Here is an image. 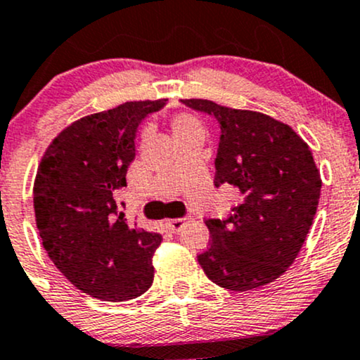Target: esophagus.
<instances>
[{
  "label": "esophagus",
  "instance_id": "34e87169",
  "mask_svg": "<svg viewBox=\"0 0 360 360\" xmlns=\"http://www.w3.org/2000/svg\"><path fill=\"white\" fill-rule=\"evenodd\" d=\"M188 221H191V218H188V217H184V218H173V220H168V221H166V225H168V227H169V231H173V232H180L181 229H184L185 225L188 224Z\"/></svg>",
  "mask_w": 360,
  "mask_h": 360
}]
</instances>
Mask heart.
<instances>
[{
    "label": "heart",
    "instance_id": "obj_1",
    "mask_svg": "<svg viewBox=\"0 0 360 360\" xmlns=\"http://www.w3.org/2000/svg\"><path fill=\"white\" fill-rule=\"evenodd\" d=\"M172 129L176 142L188 139V136H202L205 139V126L195 116L187 112L176 114L172 120Z\"/></svg>",
    "mask_w": 360,
    "mask_h": 360
}]
</instances>
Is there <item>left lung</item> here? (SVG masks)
I'll list each match as a JSON object with an SVG mask.
<instances>
[{
    "instance_id": "8db88e82",
    "label": "left lung",
    "mask_w": 360,
    "mask_h": 360,
    "mask_svg": "<svg viewBox=\"0 0 360 360\" xmlns=\"http://www.w3.org/2000/svg\"><path fill=\"white\" fill-rule=\"evenodd\" d=\"M220 123L214 185H232L239 205L225 220L210 218V248L198 257L207 279L229 291L272 283L305 243L319 198L321 173L310 147L291 126L255 110L211 100H181Z\"/></svg>"
}]
</instances>
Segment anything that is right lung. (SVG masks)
Wrapping results in <instances>:
<instances>
[{"label":"right lung","mask_w":360,"mask_h":360,"mask_svg":"<svg viewBox=\"0 0 360 360\" xmlns=\"http://www.w3.org/2000/svg\"><path fill=\"white\" fill-rule=\"evenodd\" d=\"M166 98L124 102L62 129L34 180V213L50 260L77 290L103 302L143 295L162 237L131 227L116 205L135 159L139 124Z\"/></svg>","instance_id":"add662e5"}]
</instances>
